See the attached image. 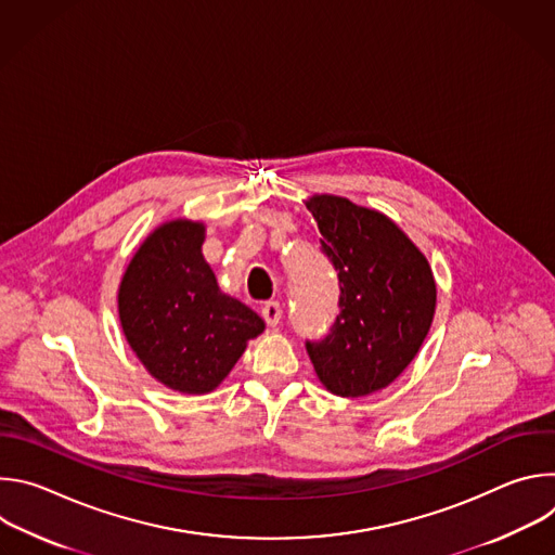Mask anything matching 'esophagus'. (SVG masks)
I'll return each mask as SVG.
<instances>
[{"instance_id":"esophagus-1","label":"esophagus","mask_w":555,"mask_h":555,"mask_svg":"<svg viewBox=\"0 0 555 555\" xmlns=\"http://www.w3.org/2000/svg\"><path fill=\"white\" fill-rule=\"evenodd\" d=\"M281 313H283V307H281L276 300H270V302H266V305L261 307V315H263L266 323H268L270 327H276V325H279Z\"/></svg>"}]
</instances>
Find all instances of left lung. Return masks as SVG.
I'll use <instances>...</instances> for the list:
<instances>
[{
	"label": "left lung",
	"instance_id": "left-lung-1",
	"mask_svg": "<svg viewBox=\"0 0 555 555\" xmlns=\"http://www.w3.org/2000/svg\"><path fill=\"white\" fill-rule=\"evenodd\" d=\"M305 206L340 281L336 323L307 353L330 392L366 398L415 360L435 319L437 283L424 253L384 212L327 193Z\"/></svg>",
	"mask_w": 555,
	"mask_h": 555
}]
</instances>
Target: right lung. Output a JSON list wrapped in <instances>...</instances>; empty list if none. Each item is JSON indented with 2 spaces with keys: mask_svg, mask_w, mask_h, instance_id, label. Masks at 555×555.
<instances>
[{
  "mask_svg": "<svg viewBox=\"0 0 555 555\" xmlns=\"http://www.w3.org/2000/svg\"><path fill=\"white\" fill-rule=\"evenodd\" d=\"M206 223L186 217L153 228L118 285L122 334L160 384L184 395L212 392L266 323L223 294L202 255Z\"/></svg>",
  "mask_w": 555,
  "mask_h": 555,
  "instance_id": "right-lung-1",
  "label": "right lung"
}]
</instances>
